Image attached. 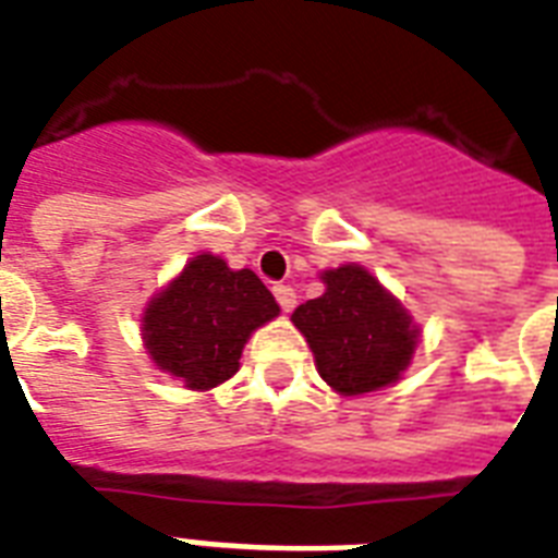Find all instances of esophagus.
Wrapping results in <instances>:
<instances>
[{"label": "esophagus", "mask_w": 558, "mask_h": 558, "mask_svg": "<svg viewBox=\"0 0 558 558\" xmlns=\"http://www.w3.org/2000/svg\"><path fill=\"white\" fill-rule=\"evenodd\" d=\"M271 292H275V298H278V304L283 313H292V310H295V289L287 287V283H278Z\"/></svg>", "instance_id": "esophagus-1"}]
</instances>
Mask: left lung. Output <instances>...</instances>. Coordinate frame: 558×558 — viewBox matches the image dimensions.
<instances>
[{
  "label": "left lung",
  "instance_id": "1",
  "mask_svg": "<svg viewBox=\"0 0 558 558\" xmlns=\"http://www.w3.org/2000/svg\"><path fill=\"white\" fill-rule=\"evenodd\" d=\"M324 295L292 313L322 379L341 397H362L402 379L420 327L393 292L359 263L322 271Z\"/></svg>",
  "mask_w": 558,
  "mask_h": 558
}]
</instances>
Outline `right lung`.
<instances>
[{"instance_id": "obj_1", "label": "right lung", "mask_w": 558, "mask_h": 558, "mask_svg": "<svg viewBox=\"0 0 558 558\" xmlns=\"http://www.w3.org/2000/svg\"><path fill=\"white\" fill-rule=\"evenodd\" d=\"M278 315V301L252 269L202 252L144 306V350L187 390H210L240 371L245 341Z\"/></svg>"}]
</instances>
